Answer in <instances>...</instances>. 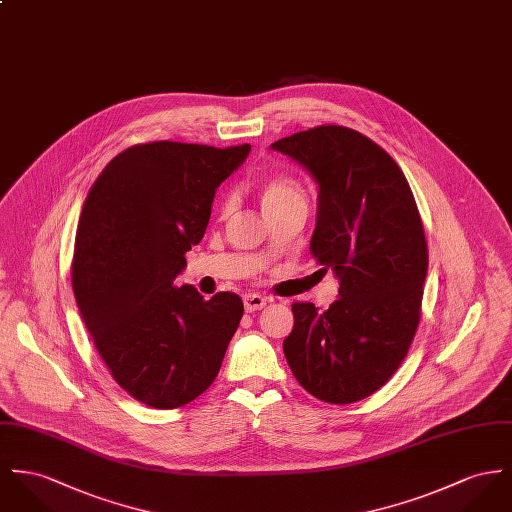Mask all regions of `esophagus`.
I'll use <instances>...</instances> for the list:
<instances>
[{
	"instance_id": "obj_1",
	"label": "esophagus",
	"mask_w": 512,
	"mask_h": 512,
	"mask_svg": "<svg viewBox=\"0 0 512 512\" xmlns=\"http://www.w3.org/2000/svg\"><path fill=\"white\" fill-rule=\"evenodd\" d=\"M269 298L261 296V294H255V292H249L243 296V304H245V310L247 312H257V310H263L267 306Z\"/></svg>"
}]
</instances>
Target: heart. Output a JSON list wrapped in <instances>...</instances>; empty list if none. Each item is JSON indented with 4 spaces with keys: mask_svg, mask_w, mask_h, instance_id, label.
Here are the masks:
<instances>
[{
    "mask_svg": "<svg viewBox=\"0 0 512 512\" xmlns=\"http://www.w3.org/2000/svg\"><path fill=\"white\" fill-rule=\"evenodd\" d=\"M232 204H234L232 195L224 198L222 206H220L222 214L230 212ZM261 204H263L265 214L278 210L282 206H288V204H306V191L294 175L284 173V171H275V173L267 175L261 183Z\"/></svg>",
    "mask_w": 512,
    "mask_h": 512,
    "instance_id": "obj_1",
    "label": "heart"
}]
</instances>
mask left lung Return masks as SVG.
<instances>
[{
    "label": "left lung",
    "mask_w": 512,
    "mask_h": 512,
    "mask_svg": "<svg viewBox=\"0 0 512 512\" xmlns=\"http://www.w3.org/2000/svg\"><path fill=\"white\" fill-rule=\"evenodd\" d=\"M302 163L319 185L312 255L339 276V300L323 314L294 302L282 349L300 386L347 405L378 392L421 321L429 249L411 187L395 159L339 124L296 132L271 146Z\"/></svg>",
    "instance_id": "8db88e82"
}]
</instances>
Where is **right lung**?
<instances>
[{
  "instance_id": "right-lung-1",
  "label": "right lung",
  "mask_w": 512,
  "mask_h": 512,
  "mask_svg": "<svg viewBox=\"0 0 512 512\" xmlns=\"http://www.w3.org/2000/svg\"><path fill=\"white\" fill-rule=\"evenodd\" d=\"M251 146L146 142L120 152L79 216L72 286L93 345L118 386L154 409L204 394L243 315L234 292L175 288L204 236L214 193Z\"/></svg>"
}]
</instances>
